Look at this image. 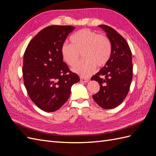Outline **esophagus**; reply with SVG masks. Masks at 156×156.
<instances>
[{
    "mask_svg": "<svg viewBox=\"0 0 156 156\" xmlns=\"http://www.w3.org/2000/svg\"><path fill=\"white\" fill-rule=\"evenodd\" d=\"M80 81L82 83H87L89 81V79H84L83 77H80Z\"/></svg>",
    "mask_w": 156,
    "mask_h": 156,
    "instance_id": "obj_1",
    "label": "esophagus"
}]
</instances>
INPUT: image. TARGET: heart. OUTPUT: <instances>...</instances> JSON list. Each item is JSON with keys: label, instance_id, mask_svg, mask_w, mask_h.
Here are the masks:
<instances>
[{"label": "heart", "instance_id": "1", "mask_svg": "<svg viewBox=\"0 0 156 156\" xmlns=\"http://www.w3.org/2000/svg\"><path fill=\"white\" fill-rule=\"evenodd\" d=\"M72 44H63L61 48L64 60L69 66H74L78 62L80 55L84 60L73 68V72L83 77H88L95 72L96 66L101 67L109 59L111 45L104 36L88 29L77 32L71 37Z\"/></svg>", "mask_w": 156, "mask_h": 156}]
</instances>
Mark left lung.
Instances as JSON below:
<instances>
[{"label": "left lung", "instance_id": "8db88e82", "mask_svg": "<svg viewBox=\"0 0 156 156\" xmlns=\"http://www.w3.org/2000/svg\"><path fill=\"white\" fill-rule=\"evenodd\" d=\"M98 27L106 32L111 53L105 65L91 78L100 85L92 98L101 107L109 109L119 106L128 94L133 78L132 54L126 40L115 30L104 25Z\"/></svg>", "mask_w": 156, "mask_h": 156}]
</instances>
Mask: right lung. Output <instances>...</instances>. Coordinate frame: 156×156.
<instances>
[{
  "label": "right lung",
  "instance_id": "obj_1",
  "mask_svg": "<svg viewBox=\"0 0 156 156\" xmlns=\"http://www.w3.org/2000/svg\"><path fill=\"white\" fill-rule=\"evenodd\" d=\"M72 26L52 25L41 30L30 41L23 56V75L28 94L40 109L57 111L66 102L78 75L71 72L61 48L74 29Z\"/></svg>",
  "mask_w": 156,
  "mask_h": 156
}]
</instances>
